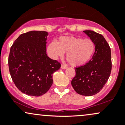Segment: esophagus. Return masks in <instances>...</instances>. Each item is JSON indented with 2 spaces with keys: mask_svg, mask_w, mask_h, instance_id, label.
I'll return each mask as SVG.
<instances>
[{
  "mask_svg": "<svg viewBox=\"0 0 125 125\" xmlns=\"http://www.w3.org/2000/svg\"><path fill=\"white\" fill-rule=\"evenodd\" d=\"M67 66H66V65H64V64H62V66H61V68L62 69H66L67 68Z\"/></svg>",
  "mask_w": 125,
  "mask_h": 125,
  "instance_id": "34e87169",
  "label": "esophagus"
}]
</instances>
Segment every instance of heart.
I'll return each instance as SVG.
<instances>
[{
    "label": "heart",
    "mask_w": 125,
    "mask_h": 125,
    "mask_svg": "<svg viewBox=\"0 0 125 125\" xmlns=\"http://www.w3.org/2000/svg\"><path fill=\"white\" fill-rule=\"evenodd\" d=\"M95 51V44L90 39L73 36H61L56 42L50 43L47 48L49 55L56 59L66 53V59L73 66H79L90 61Z\"/></svg>",
    "instance_id": "obj_1"
}]
</instances>
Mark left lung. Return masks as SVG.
<instances>
[{
	"mask_svg": "<svg viewBox=\"0 0 125 125\" xmlns=\"http://www.w3.org/2000/svg\"><path fill=\"white\" fill-rule=\"evenodd\" d=\"M95 44V51L86 64L76 67V76L71 82L78 94L92 96L99 93L110 76L112 70L111 51L102 35L92 31H84Z\"/></svg>",
	"mask_w": 125,
	"mask_h": 125,
	"instance_id": "1",
	"label": "left lung"
}]
</instances>
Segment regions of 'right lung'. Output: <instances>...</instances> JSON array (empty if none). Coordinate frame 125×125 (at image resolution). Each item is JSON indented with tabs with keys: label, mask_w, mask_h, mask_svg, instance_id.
<instances>
[{
	"label": "right lung",
	"mask_w": 125,
	"mask_h": 125,
	"mask_svg": "<svg viewBox=\"0 0 125 125\" xmlns=\"http://www.w3.org/2000/svg\"><path fill=\"white\" fill-rule=\"evenodd\" d=\"M45 31H31L21 34L11 46L8 58L10 74L20 91L40 96L53 83L52 74L61 68L59 62L46 54Z\"/></svg>",
	"instance_id": "obj_1"
}]
</instances>
